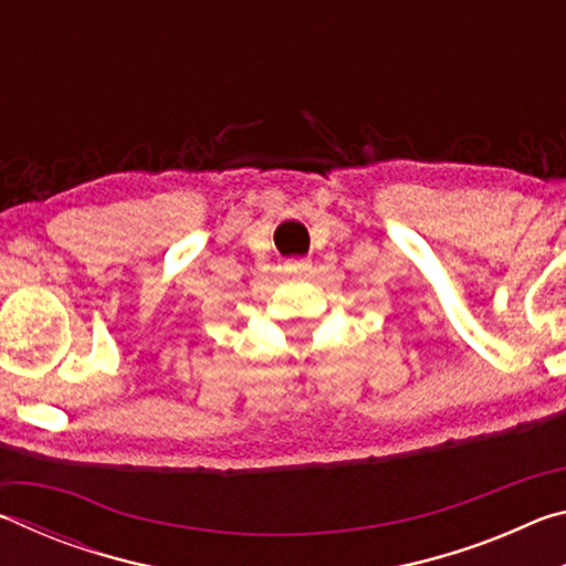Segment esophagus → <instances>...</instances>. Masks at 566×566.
I'll return each mask as SVG.
<instances>
[{
	"label": "esophagus",
	"mask_w": 566,
	"mask_h": 566,
	"mask_svg": "<svg viewBox=\"0 0 566 566\" xmlns=\"http://www.w3.org/2000/svg\"><path fill=\"white\" fill-rule=\"evenodd\" d=\"M310 266H312V262L304 260V256H292V260H286V270L296 272V274L310 272Z\"/></svg>",
	"instance_id": "34e87169"
}]
</instances>
